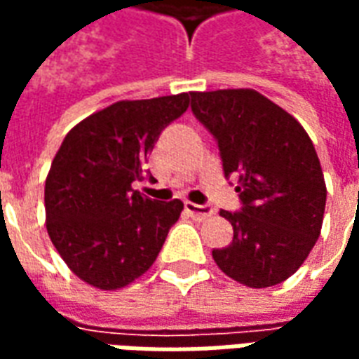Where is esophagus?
Wrapping results in <instances>:
<instances>
[{
  "instance_id": "esophagus-1",
  "label": "esophagus",
  "mask_w": 359,
  "mask_h": 359,
  "mask_svg": "<svg viewBox=\"0 0 359 359\" xmlns=\"http://www.w3.org/2000/svg\"><path fill=\"white\" fill-rule=\"evenodd\" d=\"M184 210L190 213V217L196 219V221H203L213 215V208L211 205H198V203H184Z\"/></svg>"
}]
</instances>
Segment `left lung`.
<instances>
[{
  "instance_id": "left-lung-1",
  "label": "left lung",
  "mask_w": 359,
  "mask_h": 359,
  "mask_svg": "<svg viewBox=\"0 0 359 359\" xmlns=\"http://www.w3.org/2000/svg\"><path fill=\"white\" fill-rule=\"evenodd\" d=\"M190 109L215 138L225 179L238 177L241 210L221 211L234 236L213 250L219 269L267 288L294 275L316 246L327 188L302 125L256 90L190 92Z\"/></svg>"
}]
</instances>
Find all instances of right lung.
Wrapping results in <instances>:
<instances>
[{"label":"right lung","instance_id":"add662e5","mask_svg":"<svg viewBox=\"0 0 359 359\" xmlns=\"http://www.w3.org/2000/svg\"><path fill=\"white\" fill-rule=\"evenodd\" d=\"M190 95L117 102L67 134L46 179V226L84 283L117 290L151 267L182 202H157L133 182L159 134L188 109Z\"/></svg>","mask_w":359,"mask_h":359}]
</instances>
